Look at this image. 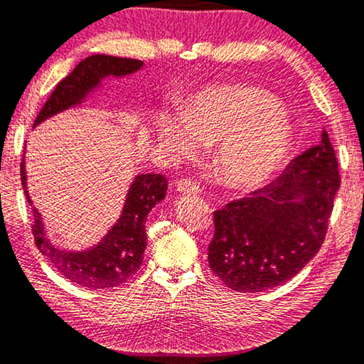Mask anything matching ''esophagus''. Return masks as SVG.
<instances>
[{
    "instance_id": "esophagus-1",
    "label": "esophagus",
    "mask_w": 364,
    "mask_h": 364,
    "mask_svg": "<svg viewBox=\"0 0 364 364\" xmlns=\"http://www.w3.org/2000/svg\"><path fill=\"white\" fill-rule=\"evenodd\" d=\"M176 190L182 195H196L200 192V186L188 178H182L176 183Z\"/></svg>"
}]
</instances>
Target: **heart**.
<instances>
[{"mask_svg":"<svg viewBox=\"0 0 364 364\" xmlns=\"http://www.w3.org/2000/svg\"><path fill=\"white\" fill-rule=\"evenodd\" d=\"M154 140L172 159L195 156L214 143V164L232 187L266 182L287 158L291 124L272 95L253 87L219 85L195 93L182 112L154 121Z\"/></svg>","mask_w":364,"mask_h":364,"instance_id":"obj_1","label":"heart"}]
</instances>
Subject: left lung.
<instances>
[{
    "label": "left lung",
    "instance_id": "left-lung-1",
    "mask_svg": "<svg viewBox=\"0 0 364 364\" xmlns=\"http://www.w3.org/2000/svg\"><path fill=\"white\" fill-rule=\"evenodd\" d=\"M341 187L326 130L276 181L214 213L208 247L213 272L228 287L256 294L295 277L323 245Z\"/></svg>",
    "mask_w": 364,
    "mask_h": 364
}]
</instances>
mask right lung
<instances>
[{"mask_svg":"<svg viewBox=\"0 0 364 364\" xmlns=\"http://www.w3.org/2000/svg\"><path fill=\"white\" fill-rule=\"evenodd\" d=\"M141 68L143 61L139 59L109 55H92L82 59L73 73L58 83L35 119L33 129L59 112L87 103L92 95L103 88L105 80L124 79L136 74ZM21 181L26 198L33 210L35 243L40 253L69 282L92 290L111 289L124 284L139 271L146 248V216L166 198L168 178L163 174L135 176L124 200L121 216L97 243L83 250H65L51 243L43 216L28 195L26 156L21 164Z\"/></svg>","mask_w":364,"mask_h":364,"instance_id":"add662e5","label":"right lung"}]
</instances>
